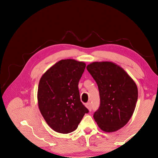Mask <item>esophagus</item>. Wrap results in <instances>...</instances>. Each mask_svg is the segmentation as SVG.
<instances>
[{"label":"esophagus","instance_id":"esophagus-1","mask_svg":"<svg viewBox=\"0 0 158 158\" xmlns=\"http://www.w3.org/2000/svg\"><path fill=\"white\" fill-rule=\"evenodd\" d=\"M85 106H86L89 111H91V105H90V102H88L85 104Z\"/></svg>","mask_w":158,"mask_h":158}]
</instances>
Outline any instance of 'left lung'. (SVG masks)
<instances>
[{
    "instance_id": "8db88e82",
    "label": "left lung",
    "mask_w": 158,
    "mask_h": 158,
    "mask_svg": "<svg viewBox=\"0 0 158 158\" xmlns=\"http://www.w3.org/2000/svg\"><path fill=\"white\" fill-rule=\"evenodd\" d=\"M86 68L100 93V107L93 114L95 122L106 132L118 130L127 123L135 111L137 85L121 67L112 62H93Z\"/></svg>"
}]
</instances>
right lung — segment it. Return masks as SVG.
<instances>
[{
	"instance_id": "add662e5",
	"label": "right lung",
	"mask_w": 158,
	"mask_h": 158,
	"mask_svg": "<svg viewBox=\"0 0 158 158\" xmlns=\"http://www.w3.org/2000/svg\"><path fill=\"white\" fill-rule=\"evenodd\" d=\"M85 64L74 59L60 60L47 69L37 90L39 109L56 132L75 130L89 110L80 100L78 85Z\"/></svg>"
}]
</instances>
